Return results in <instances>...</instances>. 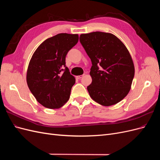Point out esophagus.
<instances>
[{"label":"esophagus","instance_id":"1","mask_svg":"<svg viewBox=\"0 0 160 160\" xmlns=\"http://www.w3.org/2000/svg\"><path fill=\"white\" fill-rule=\"evenodd\" d=\"M84 75H78V76H77V79H81L82 77H83Z\"/></svg>","mask_w":160,"mask_h":160}]
</instances>
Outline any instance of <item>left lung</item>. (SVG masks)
Returning a JSON list of instances; mask_svg holds the SVG:
<instances>
[{"mask_svg":"<svg viewBox=\"0 0 160 160\" xmlns=\"http://www.w3.org/2000/svg\"><path fill=\"white\" fill-rule=\"evenodd\" d=\"M80 42L92 62L91 99L107 107L117 104L128 94L135 74L127 47L113 34L99 31L81 34Z\"/></svg>","mask_w":160,"mask_h":160,"instance_id":"left-lung-1","label":"left lung"}]
</instances>
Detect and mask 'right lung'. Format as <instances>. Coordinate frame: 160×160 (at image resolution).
<instances>
[{
	"label": "right lung",
	"instance_id": "1",
	"mask_svg": "<svg viewBox=\"0 0 160 160\" xmlns=\"http://www.w3.org/2000/svg\"><path fill=\"white\" fill-rule=\"evenodd\" d=\"M79 40L77 34L60 33L47 38L38 47L28 63L27 83L37 101L49 109H59L69 99L75 83L65 66L68 51Z\"/></svg>",
	"mask_w": 160,
	"mask_h": 160
}]
</instances>
